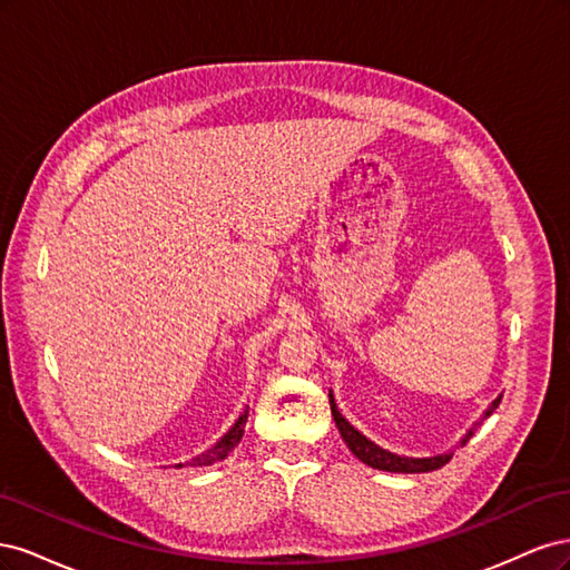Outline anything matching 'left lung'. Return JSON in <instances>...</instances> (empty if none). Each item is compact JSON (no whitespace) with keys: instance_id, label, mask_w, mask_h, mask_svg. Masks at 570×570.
Masks as SVG:
<instances>
[{"instance_id":"left-lung-1","label":"left lung","mask_w":570,"mask_h":570,"mask_svg":"<svg viewBox=\"0 0 570 570\" xmlns=\"http://www.w3.org/2000/svg\"><path fill=\"white\" fill-rule=\"evenodd\" d=\"M331 396V411H333V419H335V425L340 430L342 440L347 442L350 452L358 459L364 461L366 465H371V469H377V471H387V473H428V471H438L442 469V465L452 459L454 452H444V454H438V456H425V459H413V456H400V454H392L387 450H383V446H377L375 442H371L366 435H361L358 430L342 416V413L337 411V404H335V396L333 392L327 394ZM499 402H502V394L497 396V400L490 404V409L482 413V419L469 430V433L463 435L461 444L469 442L475 433V428L485 421L488 416H492V411L499 406Z\"/></svg>"}]
</instances>
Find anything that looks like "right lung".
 <instances>
[{"label":"right lung","mask_w":570,"mask_h":570,"mask_svg":"<svg viewBox=\"0 0 570 570\" xmlns=\"http://www.w3.org/2000/svg\"><path fill=\"white\" fill-rule=\"evenodd\" d=\"M247 416H249V406L245 409V413L243 416H239L237 421H235V425L228 430L226 435H223L209 452H204V454H199V456H195L193 461H187L189 465H212V463H216V461H220V459H226L235 446L239 444V440H243V435H245V425H247ZM176 469H183V463H178Z\"/></svg>","instance_id":"add662e5"}]
</instances>
